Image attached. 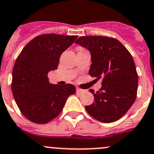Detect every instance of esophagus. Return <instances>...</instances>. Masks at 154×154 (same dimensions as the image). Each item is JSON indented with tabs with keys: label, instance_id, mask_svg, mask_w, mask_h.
<instances>
[{
	"label": "esophagus",
	"instance_id": "esophagus-1",
	"mask_svg": "<svg viewBox=\"0 0 154 154\" xmlns=\"http://www.w3.org/2000/svg\"><path fill=\"white\" fill-rule=\"evenodd\" d=\"M85 92L84 89H80V88H77V92H78V93H83V92Z\"/></svg>",
	"mask_w": 154,
	"mask_h": 154
}]
</instances>
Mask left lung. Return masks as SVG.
Segmentation results:
<instances>
[{"label":"left lung","instance_id":"8db88e82","mask_svg":"<svg viewBox=\"0 0 154 154\" xmlns=\"http://www.w3.org/2000/svg\"><path fill=\"white\" fill-rule=\"evenodd\" d=\"M76 44L91 53L89 74L102 79L94 102L86 106L90 116L102 123H112L123 117L136 99L138 77L135 62L127 49L113 37L82 36Z\"/></svg>","mask_w":154,"mask_h":154}]
</instances>
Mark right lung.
I'll return each mask as SVG.
<instances>
[{
	"label": "right lung",
	"instance_id": "1",
	"mask_svg": "<svg viewBox=\"0 0 154 154\" xmlns=\"http://www.w3.org/2000/svg\"><path fill=\"white\" fill-rule=\"evenodd\" d=\"M77 38L76 35L41 34L31 40L16 59L12 92L22 114L30 121L45 124L59 116L75 86L51 84L48 73L57 69L59 58Z\"/></svg>",
	"mask_w": 154,
	"mask_h": 154
}]
</instances>
